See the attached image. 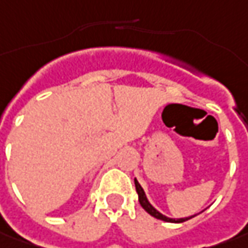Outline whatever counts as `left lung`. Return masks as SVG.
<instances>
[{"instance_id": "8db88e82", "label": "left lung", "mask_w": 248, "mask_h": 248, "mask_svg": "<svg viewBox=\"0 0 248 248\" xmlns=\"http://www.w3.org/2000/svg\"><path fill=\"white\" fill-rule=\"evenodd\" d=\"M135 185H136V191H137V194H139V202H140V205L144 208L150 215H153L154 218H156V219H161V221H165V222H176V223H180V222H185L187 221V219H190V218H193V217H188V218H180V219H170V218H168V217H165V215H162L161 212H158V211L148 202V200H147V197H145V193L144 190H143V187L140 186V183L137 182L135 179ZM196 217V215H194Z\"/></svg>"}]
</instances>
